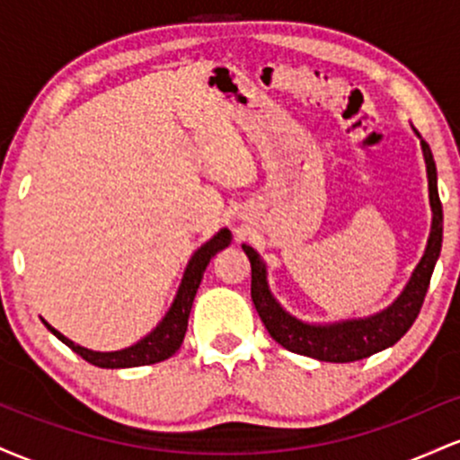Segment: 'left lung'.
I'll return each instance as SVG.
<instances>
[{"mask_svg":"<svg viewBox=\"0 0 460 460\" xmlns=\"http://www.w3.org/2000/svg\"><path fill=\"white\" fill-rule=\"evenodd\" d=\"M420 138L421 153L426 162V177H429V200H430V234L426 242L424 255L411 274L409 283L400 292L389 307L376 314L366 315V318H350L337 322H305L289 314L288 309L274 298L270 283H268V268L261 260L260 252L252 246L242 244L251 261V298L255 303L257 314L268 332L277 344L288 348L289 352L305 355L318 361L329 363H350L366 358L369 355L394 346L406 331L413 326L420 314L421 303H424L429 283L435 270V263L441 255L443 242V208L439 200V190H437V166L435 157L429 142L417 134Z\"/></svg>","mask_w":460,"mask_h":460,"instance_id":"1","label":"left lung"}]
</instances>
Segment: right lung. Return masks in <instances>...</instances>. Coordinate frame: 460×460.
Here are the masks:
<instances>
[{"label":"right lung","instance_id":"right-lung-1","mask_svg":"<svg viewBox=\"0 0 460 460\" xmlns=\"http://www.w3.org/2000/svg\"><path fill=\"white\" fill-rule=\"evenodd\" d=\"M234 240L231 231L223 226L214 237H209L205 244H200L194 255L190 257L186 270H183L181 283H179V289L172 298L171 307H168L166 315L160 320V324L153 329L149 335H145L142 340L136 341L128 348H120V350L112 352H99L91 350V348H84L71 341L68 337L62 335L60 331H56L49 322L43 320V324L49 329L62 344H66L73 352H77L79 357L86 358L88 363L97 367H108V369H120V367H140V366H151V363H160L164 358L172 357L179 350V346L183 344V337H186L188 331V318L190 311H192L194 296H197V289L200 285V279H203L205 268L216 252H220L226 248Z\"/></svg>","mask_w":460,"mask_h":460}]
</instances>
